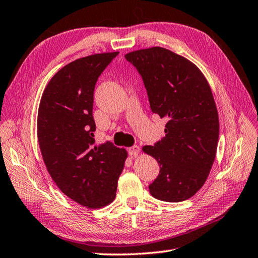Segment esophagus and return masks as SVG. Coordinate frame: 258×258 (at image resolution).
<instances>
[{
    "label": "esophagus",
    "instance_id": "34e87169",
    "mask_svg": "<svg viewBox=\"0 0 258 258\" xmlns=\"http://www.w3.org/2000/svg\"><path fill=\"white\" fill-rule=\"evenodd\" d=\"M128 152H129V156H131V158H136V157H138V156H139V153H140V148H139L138 146H134V147L129 148Z\"/></svg>",
    "mask_w": 258,
    "mask_h": 258
}]
</instances>
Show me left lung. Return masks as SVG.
Returning a JSON list of instances; mask_svg holds the SVG:
<instances>
[{"instance_id": "left-lung-1", "label": "left lung", "mask_w": 258, "mask_h": 258, "mask_svg": "<svg viewBox=\"0 0 258 258\" xmlns=\"http://www.w3.org/2000/svg\"><path fill=\"white\" fill-rule=\"evenodd\" d=\"M124 57L144 79L152 112L168 120L164 138L142 148L160 165L149 190L164 202L185 201L203 186L216 156L220 123L210 85L197 65L167 48Z\"/></svg>"}]
</instances>
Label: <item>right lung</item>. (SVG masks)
I'll return each instance as SVG.
<instances>
[{"instance_id": "1", "label": "right lung", "mask_w": 258, "mask_h": 258, "mask_svg": "<svg viewBox=\"0 0 258 258\" xmlns=\"http://www.w3.org/2000/svg\"><path fill=\"white\" fill-rule=\"evenodd\" d=\"M119 54L83 57L64 66L44 89L37 113V138L51 179L73 201L100 209L116 198L127 150L111 142L95 146L93 117L97 79Z\"/></svg>"}]
</instances>
